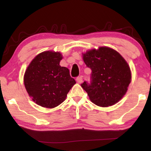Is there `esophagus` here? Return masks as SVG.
Masks as SVG:
<instances>
[{
    "mask_svg": "<svg viewBox=\"0 0 151 151\" xmlns=\"http://www.w3.org/2000/svg\"><path fill=\"white\" fill-rule=\"evenodd\" d=\"M76 82H77V83H83V76H77V77L76 78Z\"/></svg>",
    "mask_w": 151,
    "mask_h": 151,
    "instance_id": "esophagus-1",
    "label": "esophagus"
}]
</instances>
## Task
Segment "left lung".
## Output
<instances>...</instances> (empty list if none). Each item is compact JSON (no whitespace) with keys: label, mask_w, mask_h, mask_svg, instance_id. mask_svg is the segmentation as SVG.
<instances>
[{"label":"left lung","mask_w":151,"mask_h":151,"mask_svg":"<svg viewBox=\"0 0 151 151\" xmlns=\"http://www.w3.org/2000/svg\"><path fill=\"white\" fill-rule=\"evenodd\" d=\"M83 60L92 70L90 83L81 84L90 100L103 107L121 100L131 81V69L123 57L116 50L104 47L83 54Z\"/></svg>","instance_id":"left-lung-1"}]
</instances>
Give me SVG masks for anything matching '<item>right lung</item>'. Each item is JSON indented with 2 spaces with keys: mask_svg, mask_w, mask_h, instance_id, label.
Returning <instances> with one entry per match:
<instances>
[{
  "mask_svg": "<svg viewBox=\"0 0 151 151\" xmlns=\"http://www.w3.org/2000/svg\"><path fill=\"white\" fill-rule=\"evenodd\" d=\"M62 58L60 52L45 51L38 55L25 71L27 93L42 107L51 109L59 105L76 83L69 70L59 65Z\"/></svg>",
  "mask_w": 151,
  "mask_h": 151,
  "instance_id": "obj_1",
  "label": "right lung"
}]
</instances>
